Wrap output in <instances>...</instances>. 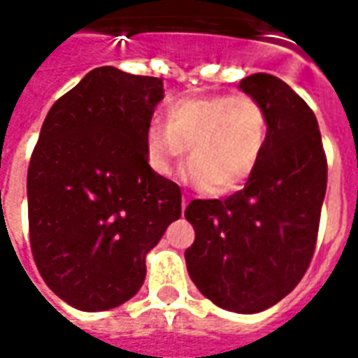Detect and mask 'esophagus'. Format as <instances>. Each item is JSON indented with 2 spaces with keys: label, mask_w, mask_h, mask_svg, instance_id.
<instances>
[{
  "label": "esophagus",
  "mask_w": 358,
  "mask_h": 358,
  "mask_svg": "<svg viewBox=\"0 0 358 358\" xmlns=\"http://www.w3.org/2000/svg\"><path fill=\"white\" fill-rule=\"evenodd\" d=\"M187 203H189V199H187V197H184V199H182V210H186Z\"/></svg>",
  "instance_id": "obj_1"
}]
</instances>
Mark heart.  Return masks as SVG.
I'll return each mask as SVG.
<instances>
[{
    "label": "heart",
    "mask_w": 358,
    "mask_h": 358,
    "mask_svg": "<svg viewBox=\"0 0 358 358\" xmlns=\"http://www.w3.org/2000/svg\"><path fill=\"white\" fill-rule=\"evenodd\" d=\"M268 143V113L249 94L184 97L169 105L164 126L145 132V157L151 171L169 178L189 157L184 178L218 194L245 184Z\"/></svg>",
    "instance_id": "b5f03b06"
}]
</instances>
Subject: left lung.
I'll list each match as a JSON object with an SVG mask.
<instances>
[{
    "label": "left lung",
    "instance_id": "obj_1",
    "mask_svg": "<svg viewBox=\"0 0 358 358\" xmlns=\"http://www.w3.org/2000/svg\"><path fill=\"white\" fill-rule=\"evenodd\" d=\"M240 88L268 113L266 151L243 189L187 205L195 241L186 264L207 299L253 315L284 299L307 272L328 164L315 113L285 82L257 73Z\"/></svg>",
    "mask_w": 358,
    "mask_h": 358
}]
</instances>
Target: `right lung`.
<instances>
[{
  "instance_id": "right-lung-1",
  "label": "right lung",
  "mask_w": 358,
  "mask_h": 358,
  "mask_svg": "<svg viewBox=\"0 0 358 358\" xmlns=\"http://www.w3.org/2000/svg\"><path fill=\"white\" fill-rule=\"evenodd\" d=\"M161 78L90 71L43 120L28 166V226L51 292L86 313L134 297L145 255L182 215V192L149 169Z\"/></svg>"
}]
</instances>
